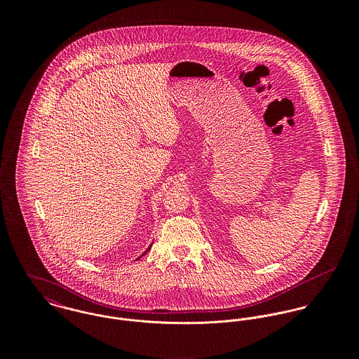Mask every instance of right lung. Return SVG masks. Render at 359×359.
<instances>
[{
    "instance_id": "obj_1",
    "label": "right lung",
    "mask_w": 359,
    "mask_h": 359,
    "mask_svg": "<svg viewBox=\"0 0 359 359\" xmlns=\"http://www.w3.org/2000/svg\"><path fill=\"white\" fill-rule=\"evenodd\" d=\"M151 248H152V245H151V246H149V248H148V250H147V252H145V253H144V255H142V256H145V255H147V253H148V252H149V249H151ZM141 256V257H142ZM141 257H140V258H141Z\"/></svg>"
}]
</instances>
